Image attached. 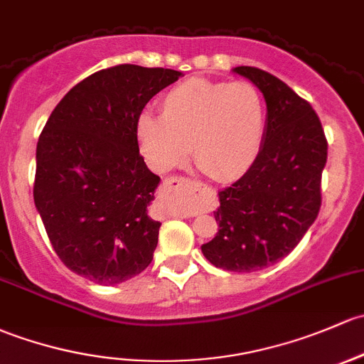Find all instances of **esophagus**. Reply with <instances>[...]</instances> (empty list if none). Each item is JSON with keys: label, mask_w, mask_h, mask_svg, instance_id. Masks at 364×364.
Listing matches in <instances>:
<instances>
[{"label": "esophagus", "mask_w": 364, "mask_h": 364, "mask_svg": "<svg viewBox=\"0 0 364 364\" xmlns=\"http://www.w3.org/2000/svg\"><path fill=\"white\" fill-rule=\"evenodd\" d=\"M200 183L193 181L190 178H183V176H172V178H167L164 181V190L167 193H176V195H185L192 190L200 188Z\"/></svg>", "instance_id": "esophagus-1"}]
</instances>
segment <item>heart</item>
<instances>
[{"label": "heart", "instance_id": "b5f03b06", "mask_svg": "<svg viewBox=\"0 0 364 364\" xmlns=\"http://www.w3.org/2000/svg\"><path fill=\"white\" fill-rule=\"evenodd\" d=\"M136 132L153 169L181 166L192 146L205 174L232 181L246 174L262 151L267 102L250 80L190 78L162 95L160 117L141 113Z\"/></svg>", "mask_w": 364, "mask_h": 364}]
</instances>
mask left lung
Listing matches in <instances>:
<instances>
[{"mask_svg":"<svg viewBox=\"0 0 364 364\" xmlns=\"http://www.w3.org/2000/svg\"><path fill=\"white\" fill-rule=\"evenodd\" d=\"M233 71L263 92L265 141L251 169L220 192V230L202 252L218 269L255 272L288 256L319 214L328 141L311 102L284 82L252 66Z\"/></svg>","mask_w":364,"mask_h":364,"instance_id":"obj_1","label":"left lung"}]
</instances>
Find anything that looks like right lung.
Returning a JSON list of instances; mask_svg holds the SVG:
<instances>
[{
	"mask_svg": "<svg viewBox=\"0 0 364 364\" xmlns=\"http://www.w3.org/2000/svg\"><path fill=\"white\" fill-rule=\"evenodd\" d=\"M181 73L118 64L75 85L36 146L34 204L53 251L97 284L136 277L153 259L160 221L148 205L160 178L148 169L136 124L146 102Z\"/></svg>",
	"mask_w": 364,
	"mask_h": 364,
	"instance_id": "obj_1",
	"label": "right lung"
}]
</instances>
